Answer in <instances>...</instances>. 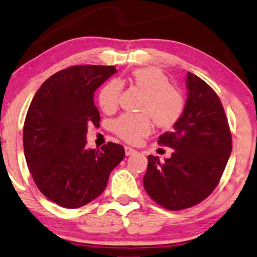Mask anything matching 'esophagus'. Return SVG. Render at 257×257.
Returning <instances> with one entry per match:
<instances>
[{
	"mask_svg": "<svg viewBox=\"0 0 257 257\" xmlns=\"http://www.w3.org/2000/svg\"><path fill=\"white\" fill-rule=\"evenodd\" d=\"M137 151L134 150L133 148H131V147H125V155L126 156H131V155L136 154Z\"/></svg>",
	"mask_w": 257,
	"mask_h": 257,
	"instance_id": "obj_1",
	"label": "esophagus"
}]
</instances>
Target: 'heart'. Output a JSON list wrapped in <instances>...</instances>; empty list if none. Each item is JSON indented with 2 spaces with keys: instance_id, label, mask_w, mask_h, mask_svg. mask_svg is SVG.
<instances>
[{
  "instance_id": "1",
  "label": "heart",
  "mask_w": 257,
  "mask_h": 257,
  "mask_svg": "<svg viewBox=\"0 0 257 257\" xmlns=\"http://www.w3.org/2000/svg\"><path fill=\"white\" fill-rule=\"evenodd\" d=\"M133 84L146 93L140 110L144 113H124L113 121V131L127 142H138L148 136L153 127L151 117L159 127H171L179 121L186 109V100L181 92L171 85V81L155 67L139 68L132 73ZM123 85L117 79L107 83L99 93V103L103 111H115L119 104ZM150 115H148V113Z\"/></svg>"
}]
</instances>
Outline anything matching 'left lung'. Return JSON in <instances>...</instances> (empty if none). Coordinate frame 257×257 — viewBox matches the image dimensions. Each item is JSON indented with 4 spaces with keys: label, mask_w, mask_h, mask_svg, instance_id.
<instances>
[{
    "label": "left lung",
    "mask_w": 257,
    "mask_h": 257,
    "mask_svg": "<svg viewBox=\"0 0 257 257\" xmlns=\"http://www.w3.org/2000/svg\"><path fill=\"white\" fill-rule=\"evenodd\" d=\"M186 109L171 132L158 144L174 149L161 162L148 156L144 178L147 193L170 211L199 204L220 182L232 150V138L220 98L196 75H187Z\"/></svg>",
    "instance_id": "8db88e82"
}]
</instances>
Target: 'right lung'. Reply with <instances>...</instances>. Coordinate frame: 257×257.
Returning <instances> with one entry per match:
<instances>
[{"label": "right lung", "mask_w": 257, "mask_h": 257, "mask_svg": "<svg viewBox=\"0 0 257 257\" xmlns=\"http://www.w3.org/2000/svg\"><path fill=\"white\" fill-rule=\"evenodd\" d=\"M112 66L79 65L58 71L37 90L24 124V153L34 182L46 198L78 208L99 197L123 161L113 142L86 149L87 126L99 125L93 94L116 73Z\"/></svg>", "instance_id": "add662e5"}]
</instances>
